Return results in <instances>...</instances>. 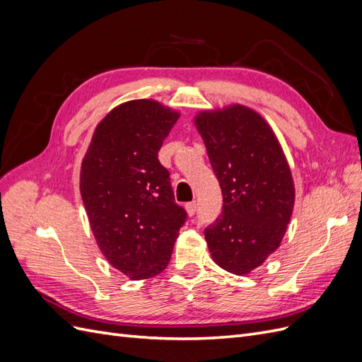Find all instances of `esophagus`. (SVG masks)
Masks as SVG:
<instances>
[{"label":"esophagus","instance_id":"34e87169","mask_svg":"<svg viewBox=\"0 0 362 362\" xmlns=\"http://www.w3.org/2000/svg\"><path fill=\"white\" fill-rule=\"evenodd\" d=\"M185 210H187L189 216H194L196 211H198V202H196V201L189 202L187 205H185Z\"/></svg>","mask_w":362,"mask_h":362}]
</instances>
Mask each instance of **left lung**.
I'll return each mask as SVG.
<instances>
[{
	"label": "left lung",
	"mask_w": 362,
	"mask_h": 362,
	"mask_svg": "<svg viewBox=\"0 0 362 362\" xmlns=\"http://www.w3.org/2000/svg\"><path fill=\"white\" fill-rule=\"evenodd\" d=\"M208 158L223 194L222 213L205 228L217 266L246 275L281 245L287 231L294 185L270 127L243 105L196 116Z\"/></svg>",
	"instance_id": "left-lung-1"
}]
</instances>
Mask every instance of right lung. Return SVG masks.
Segmentation results:
<instances>
[{
  "instance_id": "obj_1",
  "label": "right lung",
  "mask_w": 362,
  "mask_h": 362,
  "mask_svg": "<svg viewBox=\"0 0 362 362\" xmlns=\"http://www.w3.org/2000/svg\"><path fill=\"white\" fill-rule=\"evenodd\" d=\"M178 117L151 100L119 105L96 127L81 164V198L96 243L113 267L133 279L168 267L187 221L158 160Z\"/></svg>"
}]
</instances>
